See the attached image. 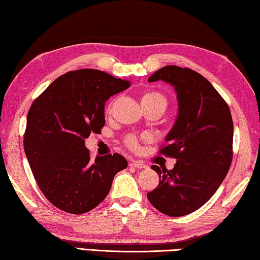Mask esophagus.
Wrapping results in <instances>:
<instances>
[{
  "instance_id": "obj_1",
  "label": "esophagus",
  "mask_w": 260,
  "mask_h": 260,
  "mask_svg": "<svg viewBox=\"0 0 260 260\" xmlns=\"http://www.w3.org/2000/svg\"><path fill=\"white\" fill-rule=\"evenodd\" d=\"M129 165L133 166V167H136V169H147V167H148L147 164H144V162L141 161V160H132Z\"/></svg>"
}]
</instances>
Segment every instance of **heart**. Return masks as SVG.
Wrapping results in <instances>:
<instances>
[{
    "instance_id": "b5f03b06",
    "label": "heart",
    "mask_w": 260,
    "mask_h": 260,
    "mask_svg": "<svg viewBox=\"0 0 260 260\" xmlns=\"http://www.w3.org/2000/svg\"><path fill=\"white\" fill-rule=\"evenodd\" d=\"M141 103H142V105L143 104H149V103H159L161 105H164V107L166 108L167 100H166L164 95L159 93V91L147 90V91H144L142 96H141ZM111 105H112V103L109 105V108H108L109 110L111 109ZM125 141H126L127 146H128L132 149H135L136 147H138V143H139L138 139H136L135 136H133V135L127 136Z\"/></svg>"
}]
</instances>
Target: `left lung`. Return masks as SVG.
<instances>
[{
    "instance_id": "1",
    "label": "left lung",
    "mask_w": 260,
    "mask_h": 260,
    "mask_svg": "<svg viewBox=\"0 0 260 260\" xmlns=\"http://www.w3.org/2000/svg\"><path fill=\"white\" fill-rule=\"evenodd\" d=\"M177 91L179 113L159 153L177 159L173 170L152 165L159 184L148 200L159 212L181 217L204 205L226 178L233 159L234 125L226 101L191 69L167 65L149 78Z\"/></svg>"
}]
</instances>
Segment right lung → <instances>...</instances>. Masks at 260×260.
<instances>
[{"instance_id": "right-lung-1", "label": "right lung", "mask_w": 260, "mask_h": 260, "mask_svg": "<svg viewBox=\"0 0 260 260\" xmlns=\"http://www.w3.org/2000/svg\"><path fill=\"white\" fill-rule=\"evenodd\" d=\"M131 82L94 69L67 72L34 100L24 150L39 188L57 209L72 214L98 206L127 167L119 153L91 160L85 139L105 125L104 103Z\"/></svg>"}]
</instances>
